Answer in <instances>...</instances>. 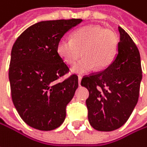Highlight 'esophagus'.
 <instances>
[{
	"label": "esophagus",
	"mask_w": 147,
	"mask_h": 147,
	"mask_svg": "<svg viewBox=\"0 0 147 147\" xmlns=\"http://www.w3.org/2000/svg\"><path fill=\"white\" fill-rule=\"evenodd\" d=\"M81 81H82V76H78V83H79V85H81Z\"/></svg>",
	"instance_id": "obj_1"
}]
</instances>
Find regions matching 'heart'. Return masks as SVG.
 <instances>
[{
    "label": "heart",
    "instance_id": "b5f03b06",
    "mask_svg": "<svg viewBox=\"0 0 147 147\" xmlns=\"http://www.w3.org/2000/svg\"><path fill=\"white\" fill-rule=\"evenodd\" d=\"M119 45L117 34L99 25L89 24L76 29L72 39L62 38L57 45L58 55L68 65H73L82 55L84 57L73 66L77 73L103 69L113 61Z\"/></svg>",
    "mask_w": 147,
    "mask_h": 147
}]
</instances>
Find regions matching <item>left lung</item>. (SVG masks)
<instances>
[{
	"label": "left lung",
	"instance_id": "left-lung-1",
	"mask_svg": "<svg viewBox=\"0 0 147 147\" xmlns=\"http://www.w3.org/2000/svg\"><path fill=\"white\" fill-rule=\"evenodd\" d=\"M118 54L103 71L84 76L82 86L89 90L88 120L99 131H112L129 118L139 98L142 70L140 53L129 35L119 27Z\"/></svg>",
	"mask_w": 147,
	"mask_h": 147
}]
</instances>
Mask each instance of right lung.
I'll use <instances>...</instances> for the list:
<instances>
[{"label":"right lung","instance_id":"obj_1","mask_svg":"<svg viewBox=\"0 0 147 147\" xmlns=\"http://www.w3.org/2000/svg\"><path fill=\"white\" fill-rule=\"evenodd\" d=\"M82 19L43 21L28 28L15 41L11 54L9 81L13 104L22 120L39 130H52L65 119L66 105L78 87L57 52L63 35Z\"/></svg>","mask_w":147,"mask_h":147}]
</instances>
